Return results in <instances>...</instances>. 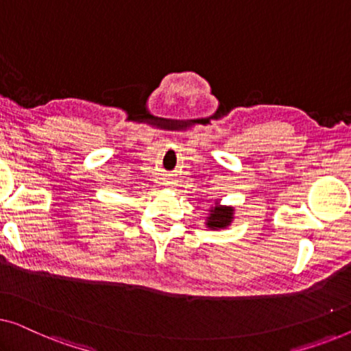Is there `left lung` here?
<instances>
[{
    "mask_svg": "<svg viewBox=\"0 0 351 351\" xmlns=\"http://www.w3.org/2000/svg\"><path fill=\"white\" fill-rule=\"evenodd\" d=\"M234 208L232 206H222L219 201L209 209V215L206 217V227L210 230H222L227 228L233 222Z\"/></svg>",
    "mask_w": 351,
    "mask_h": 351,
    "instance_id": "left-lung-1",
    "label": "left lung"
}]
</instances>
